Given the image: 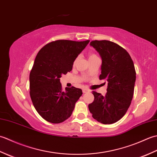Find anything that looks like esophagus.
Instances as JSON below:
<instances>
[{
  "label": "esophagus",
  "mask_w": 157,
  "mask_h": 157,
  "mask_svg": "<svg viewBox=\"0 0 157 157\" xmlns=\"http://www.w3.org/2000/svg\"><path fill=\"white\" fill-rule=\"evenodd\" d=\"M83 93H87V92H90V90H88V89H86V88H84L83 89Z\"/></svg>",
  "instance_id": "esophagus-1"
}]
</instances>
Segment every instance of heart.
Returning <instances> with one entry per match:
<instances>
[{
    "label": "heart",
    "mask_w": 157,
    "mask_h": 157,
    "mask_svg": "<svg viewBox=\"0 0 157 157\" xmlns=\"http://www.w3.org/2000/svg\"><path fill=\"white\" fill-rule=\"evenodd\" d=\"M97 57H98V56L96 55L95 53H94V52H90L89 53V60H91V59H93L94 58H97ZM75 61H76V59L75 60V61H74V64H75Z\"/></svg>",
    "instance_id": "1"
}]
</instances>
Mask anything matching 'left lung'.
Here are the masks:
<instances>
[{"instance_id": "left-lung-1", "label": "left lung", "mask_w": 157, "mask_h": 157, "mask_svg": "<svg viewBox=\"0 0 157 157\" xmlns=\"http://www.w3.org/2000/svg\"><path fill=\"white\" fill-rule=\"evenodd\" d=\"M90 45L101 56L99 79L107 82L108 88L105 96L92 92L94 100L88 108L96 121L111 124L121 119L131 105L136 78L135 67L126 50L115 42L93 40Z\"/></svg>"}]
</instances>
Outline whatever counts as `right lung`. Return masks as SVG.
Returning <instances> with one entry per match:
<instances>
[{"mask_svg": "<svg viewBox=\"0 0 157 157\" xmlns=\"http://www.w3.org/2000/svg\"><path fill=\"white\" fill-rule=\"evenodd\" d=\"M89 42L58 40L43 46L36 55L29 73V94L46 121L60 123L71 115L82 90L72 86L63 91L60 78L71 71L75 59Z\"/></svg>", "mask_w": 157, "mask_h": 157, "instance_id": "add662e5", "label": "right lung"}]
</instances>
